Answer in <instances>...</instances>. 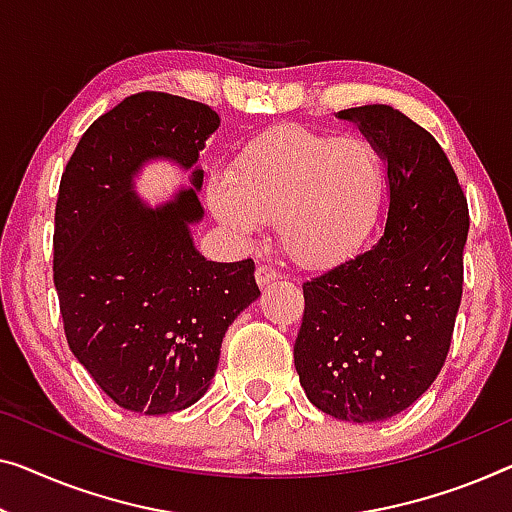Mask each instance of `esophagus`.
Returning <instances> with one entry per match:
<instances>
[{
	"label": "esophagus",
	"mask_w": 512,
	"mask_h": 512,
	"mask_svg": "<svg viewBox=\"0 0 512 512\" xmlns=\"http://www.w3.org/2000/svg\"><path fill=\"white\" fill-rule=\"evenodd\" d=\"M278 278H280V273L276 269H271V266H257L255 280L259 287H269L271 282H276Z\"/></svg>",
	"instance_id": "esophagus-1"
}]
</instances>
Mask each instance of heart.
I'll return each mask as SVG.
<instances>
[{"label":"heart","instance_id":"heart-1","mask_svg":"<svg viewBox=\"0 0 512 512\" xmlns=\"http://www.w3.org/2000/svg\"><path fill=\"white\" fill-rule=\"evenodd\" d=\"M386 163L363 135L276 126L243 144L227 174H213L209 209L239 241L276 220L285 253L310 269L338 264L375 232Z\"/></svg>","mask_w":512,"mask_h":512}]
</instances>
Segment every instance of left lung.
<instances>
[{"mask_svg": "<svg viewBox=\"0 0 512 512\" xmlns=\"http://www.w3.org/2000/svg\"><path fill=\"white\" fill-rule=\"evenodd\" d=\"M335 117L384 156L388 209L375 246L303 282L294 365L324 414L377 423L411 407L444 368L469 209L444 149L400 110L363 105Z\"/></svg>", "mask_w": 512, "mask_h": 512, "instance_id": "obj_1", "label": "left lung"}]
</instances>
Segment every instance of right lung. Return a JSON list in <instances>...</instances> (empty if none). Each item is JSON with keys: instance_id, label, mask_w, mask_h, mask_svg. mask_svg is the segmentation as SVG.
<instances>
[{"instance_id": "1", "label": "right lung", "mask_w": 512, "mask_h": 512, "mask_svg": "<svg viewBox=\"0 0 512 512\" xmlns=\"http://www.w3.org/2000/svg\"><path fill=\"white\" fill-rule=\"evenodd\" d=\"M209 105L137 94L80 137L59 183L55 287L66 340L110 398L137 414H172L209 391L232 322L257 301L253 259L209 262L200 151L218 131ZM151 162L189 172L163 203L136 193Z\"/></svg>"}]
</instances>
